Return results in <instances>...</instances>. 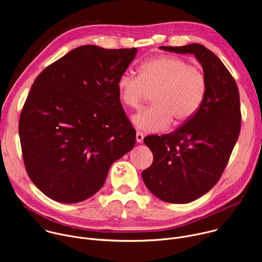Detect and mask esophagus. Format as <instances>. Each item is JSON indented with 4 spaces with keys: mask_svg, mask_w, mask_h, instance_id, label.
<instances>
[{
    "mask_svg": "<svg viewBox=\"0 0 262 262\" xmlns=\"http://www.w3.org/2000/svg\"><path fill=\"white\" fill-rule=\"evenodd\" d=\"M143 139H144L143 133L137 132V134H136V140H137V142H138V143H142V142H143Z\"/></svg>",
    "mask_w": 262,
    "mask_h": 262,
    "instance_id": "1",
    "label": "esophagus"
}]
</instances>
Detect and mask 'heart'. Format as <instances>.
<instances>
[{
  "label": "heart",
  "mask_w": 262,
  "mask_h": 262,
  "mask_svg": "<svg viewBox=\"0 0 262 262\" xmlns=\"http://www.w3.org/2000/svg\"><path fill=\"white\" fill-rule=\"evenodd\" d=\"M120 100L128 107H139L152 92L154 103L133 116V123L143 132L154 133L189 121L200 108L207 80L199 65L184 59L162 55L143 62L139 76L122 73L117 82Z\"/></svg>",
  "instance_id": "b5f03b06"
}]
</instances>
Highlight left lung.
Returning a JSON list of instances; mask_svg holds the SVG:
<instances>
[{
    "mask_svg": "<svg viewBox=\"0 0 262 262\" xmlns=\"http://www.w3.org/2000/svg\"><path fill=\"white\" fill-rule=\"evenodd\" d=\"M160 49L194 54L206 76L207 89L189 121L173 133L144 138L154 162L142 172V178L161 200L189 203L210 191L227 166L241 132L239 92L226 66L204 46Z\"/></svg>",
    "mask_w": 262,
    "mask_h": 262,
    "instance_id": "obj_1",
    "label": "left lung"
}]
</instances>
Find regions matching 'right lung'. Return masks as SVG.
<instances>
[{"label":"right lung","mask_w":262,"mask_h":262,"mask_svg":"<svg viewBox=\"0 0 262 262\" xmlns=\"http://www.w3.org/2000/svg\"><path fill=\"white\" fill-rule=\"evenodd\" d=\"M137 53L82 46L34 81L18 133L26 171L49 198L62 203L90 198L111 165L133 149L136 130L117 82Z\"/></svg>","instance_id":"add662e5"}]
</instances>
